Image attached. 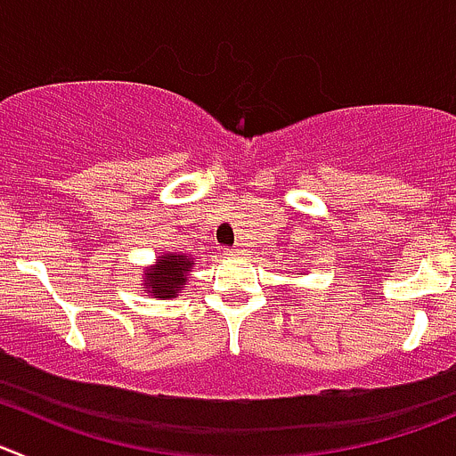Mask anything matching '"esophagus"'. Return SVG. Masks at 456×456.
Segmentation results:
<instances>
[{
  "label": "esophagus",
  "mask_w": 456,
  "mask_h": 456,
  "mask_svg": "<svg viewBox=\"0 0 456 456\" xmlns=\"http://www.w3.org/2000/svg\"><path fill=\"white\" fill-rule=\"evenodd\" d=\"M229 254H233V256H238V254H242V248H240V245H236V248L229 249Z\"/></svg>",
  "instance_id": "34e87169"
}]
</instances>
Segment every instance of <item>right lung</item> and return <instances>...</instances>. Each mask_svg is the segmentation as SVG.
Instances as JSON below:
<instances>
[{"instance_id": "add662e5", "label": "right lung", "mask_w": 456, "mask_h": 456, "mask_svg": "<svg viewBox=\"0 0 456 456\" xmlns=\"http://www.w3.org/2000/svg\"><path fill=\"white\" fill-rule=\"evenodd\" d=\"M195 263L189 256L173 254V256H159V263L148 272V288H152V295L159 299L175 297L177 290L186 288L189 283V272Z\"/></svg>"}]
</instances>
